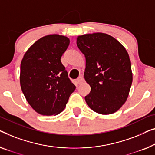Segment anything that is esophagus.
<instances>
[{
    "label": "esophagus",
    "instance_id": "34e87169",
    "mask_svg": "<svg viewBox=\"0 0 155 155\" xmlns=\"http://www.w3.org/2000/svg\"><path fill=\"white\" fill-rule=\"evenodd\" d=\"M84 78H83V77H79L77 78V82L78 84H82L83 82H84Z\"/></svg>",
    "mask_w": 155,
    "mask_h": 155
}]
</instances>
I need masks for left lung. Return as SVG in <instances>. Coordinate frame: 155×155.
<instances>
[{"label": "left lung", "mask_w": 155, "mask_h": 155, "mask_svg": "<svg viewBox=\"0 0 155 155\" xmlns=\"http://www.w3.org/2000/svg\"><path fill=\"white\" fill-rule=\"evenodd\" d=\"M77 45L85 57L84 78L91 87L85 97L87 104L100 114L116 112L126 101L132 84L125 48L112 36L101 33L78 36Z\"/></svg>", "instance_id": "1"}]
</instances>
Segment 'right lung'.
Returning a JSON list of instances; mask_svg holds the SVG:
<instances>
[{"instance_id":"1","label":"right lung","mask_w":155,"mask_h":155,"mask_svg":"<svg viewBox=\"0 0 155 155\" xmlns=\"http://www.w3.org/2000/svg\"><path fill=\"white\" fill-rule=\"evenodd\" d=\"M69 45L67 37L45 36L28 48L21 61L22 92L31 107L41 115L61 113L76 88L61 61Z\"/></svg>"}]
</instances>
